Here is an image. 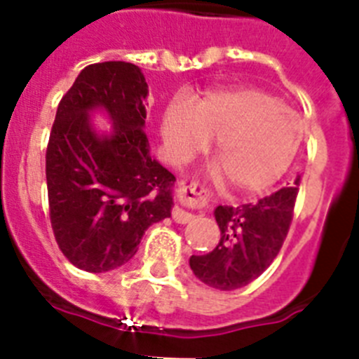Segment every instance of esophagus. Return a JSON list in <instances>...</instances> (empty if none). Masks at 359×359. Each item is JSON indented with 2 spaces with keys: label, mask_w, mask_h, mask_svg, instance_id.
I'll return each instance as SVG.
<instances>
[{
  "label": "esophagus",
  "mask_w": 359,
  "mask_h": 359,
  "mask_svg": "<svg viewBox=\"0 0 359 359\" xmlns=\"http://www.w3.org/2000/svg\"><path fill=\"white\" fill-rule=\"evenodd\" d=\"M177 201L182 207H190V208H203L207 207L208 198L205 194V190L201 187H198V183L194 182H182L177 185ZM182 207H174L172 210V219L180 224H187L194 219L192 212H187Z\"/></svg>",
  "instance_id": "obj_1"
}]
</instances>
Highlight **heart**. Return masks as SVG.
<instances>
[{"mask_svg": "<svg viewBox=\"0 0 359 359\" xmlns=\"http://www.w3.org/2000/svg\"><path fill=\"white\" fill-rule=\"evenodd\" d=\"M161 136L174 161H187L215 142V176L239 194H257L290 169L304 138V123L269 91L252 86L208 91L192 106L167 107Z\"/></svg>", "mask_w": 359, "mask_h": 359, "instance_id": "obj_1", "label": "heart"}]
</instances>
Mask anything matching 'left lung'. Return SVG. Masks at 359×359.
Returning a JSON list of instances; mask_svg holds the SVG:
<instances>
[{"mask_svg": "<svg viewBox=\"0 0 359 359\" xmlns=\"http://www.w3.org/2000/svg\"><path fill=\"white\" fill-rule=\"evenodd\" d=\"M300 176L294 185L241 207L214 210L219 243L205 255L190 257V269L207 286L221 291L239 290L264 273L286 239L293 219Z\"/></svg>", "mask_w": 359, "mask_h": 359, "instance_id": "1", "label": "left lung"}]
</instances>
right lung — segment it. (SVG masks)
I'll use <instances>...</instances> for the list:
<instances>
[{
	"instance_id": "add662e5",
	"label": "right lung",
	"mask_w": 359,
	"mask_h": 359,
	"mask_svg": "<svg viewBox=\"0 0 359 359\" xmlns=\"http://www.w3.org/2000/svg\"><path fill=\"white\" fill-rule=\"evenodd\" d=\"M138 66L107 61L86 66L57 107L46 149L53 236L75 268L106 273L138 250L145 230L170 217L176 177L149 154L145 98ZM100 110L114 128L100 133Z\"/></svg>"
}]
</instances>
